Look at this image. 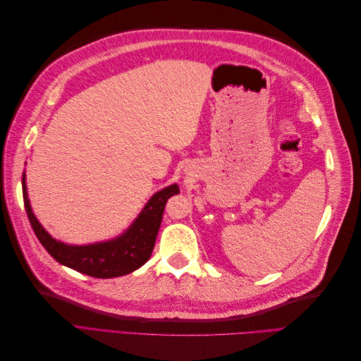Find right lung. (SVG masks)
Returning <instances> with one entry per match:
<instances>
[{
	"label": "right lung",
	"mask_w": 361,
	"mask_h": 361,
	"mask_svg": "<svg viewBox=\"0 0 361 361\" xmlns=\"http://www.w3.org/2000/svg\"><path fill=\"white\" fill-rule=\"evenodd\" d=\"M178 192V185H171V187L157 192L147 202L140 216L129 227V231L120 238L113 239V241L82 247L66 245L51 238L36 220L27 197L25 174H23L24 206L30 224L40 244L60 264L96 279H113L125 276L146 264L155 247V239L162 221L164 207H166V203L171 195Z\"/></svg>",
	"instance_id": "add662e5"
}]
</instances>
